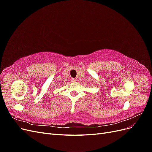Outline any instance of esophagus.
I'll list each match as a JSON object with an SVG mask.
<instances>
[{"mask_svg":"<svg viewBox=\"0 0 152 152\" xmlns=\"http://www.w3.org/2000/svg\"><path fill=\"white\" fill-rule=\"evenodd\" d=\"M76 81H77L76 79H73H73H72V82H75Z\"/></svg>","mask_w":152,"mask_h":152,"instance_id":"1","label":"esophagus"}]
</instances>
